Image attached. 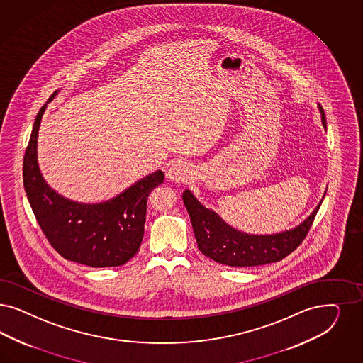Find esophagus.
<instances>
[{
	"label": "esophagus",
	"instance_id": "34e87169",
	"mask_svg": "<svg viewBox=\"0 0 363 363\" xmlns=\"http://www.w3.org/2000/svg\"><path fill=\"white\" fill-rule=\"evenodd\" d=\"M190 174L191 172L185 162L173 163L167 172V177L174 182H186L190 178Z\"/></svg>",
	"mask_w": 363,
	"mask_h": 363
}]
</instances>
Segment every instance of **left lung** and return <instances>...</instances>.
<instances>
[{
  "instance_id": "8db88e82",
  "label": "left lung",
  "mask_w": 363,
  "mask_h": 363,
  "mask_svg": "<svg viewBox=\"0 0 363 363\" xmlns=\"http://www.w3.org/2000/svg\"><path fill=\"white\" fill-rule=\"evenodd\" d=\"M325 127V110L319 106ZM182 200L188 209L199 250L217 263L229 267H255L283 260L296 250L307 236L320 203L300 225L276 235H248L228 225L211 209L205 208L190 190Z\"/></svg>"
}]
</instances>
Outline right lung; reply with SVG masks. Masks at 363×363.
<instances>
[{
	"label": "right lung",
	"instance_id": "right-lung-1",
	"mask_svg": "<svg viewBox=\"0 0 363 363\" xmlns=\"http://www.w3.org/2000/svg\"><path fill=\"white\" fill-rule=\"evenodd\" d=\"M45 107L36 116L23 163L26 197L38 225L67 260L94 268L123 265L140 247L149 196L163 184L164 175L157 170L113 200L100 203L64 199L45 184L38 169V128Z\"/></svg>",
	"mask_w": 363,
	"mask_h": 363
}]
</instances>
